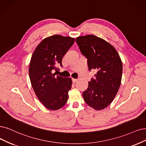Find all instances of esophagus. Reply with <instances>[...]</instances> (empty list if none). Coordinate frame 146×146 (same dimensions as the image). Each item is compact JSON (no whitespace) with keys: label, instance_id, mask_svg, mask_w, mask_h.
<instances>
[{"label":"esophagus","instance_id":"obj_1","mask_svg":"<svg viewBox=\"0 0 146 146\" xmlns=\"http://www.w3.org/2000/svg\"><path fill=\"white\" fill-rule=\"evenodd\" d=\"M72 81L73 83L76 82L78 81V79H74V78H72Z\"/></svg>","mask_w":146,"mask_h":146}]
</instances>
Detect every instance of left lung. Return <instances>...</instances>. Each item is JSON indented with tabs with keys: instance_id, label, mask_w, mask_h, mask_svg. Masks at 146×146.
<instances>
[{
	"instance_id": "obj_1",
	"label": "left lung",
	"mask_w": 146,
	"mask_h": 146,
	"mask_svg": "<svg viewBox=\"0 0 146 146\" xmlns=\"http://www.w3.org/2000/svg\"><path fill=\"white\" fill-rule=\"evenodd\" d=\"M76 41L88 59L90 70H96L95 78L88 82L83 98L96 110L105 109L114 100L121 81L123 65L115 48L105 40L94 35L80 36Z\"/></svg>"
}]
</instances>
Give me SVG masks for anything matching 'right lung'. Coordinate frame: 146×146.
<instances>
[{"mask_svg":"<svg viewBox=\"0 0 146 146\" xmlns=\"http://www.w3.org/2000/svg\"><path fill=\"white\" fill-rule=\"evenodd\" d=\"M74 42L70 36L54 35L42 40L32 54L29 74L32 87L39 100L46 108L55 111L67 103L72 88L70 78L55 76L53 70L62 66L65 54Z\"/></svg>","mask_w":146,"mask_h":146,"instance_id":"right-lung-1","label":"right lung"}]
</instances>
